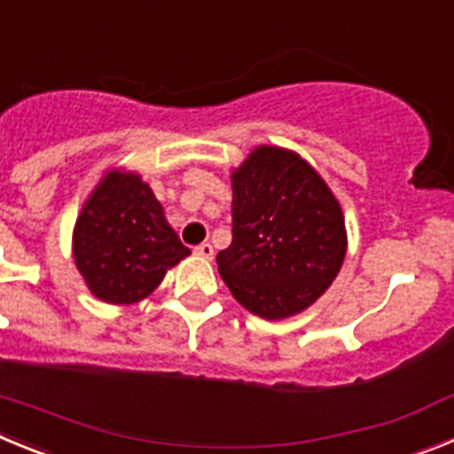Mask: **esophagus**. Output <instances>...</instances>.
I'll list each match as a JSON object with an SVG mask.
<instances>
[{
  "label": "esophagus",
  "mask_w": 454,
  "mask_h": 454,
  "mask_svg": "<svg viewBox=\"0 0 454 454\" xmlns=\"http://www.w3.org/2000/svg\"><path fill=\"white\" fill-rule=\"evenodd\" d=\"M195 254L202 256V259H214V246L211 243H202V246L195 247Z\"/></svg>",
  "instance_id": "1"
}]
</instances>
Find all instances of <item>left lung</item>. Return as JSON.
<instances>
[{
  "label": "left lung",
  "instance_id": "1",
  "mask_svg": "<svg viewBox=\"0 0 454 454\" xmlns=\"http://www.w3.org/2000/svg\"><path fill=\"white\" fill-rule=\"evenodd\" d=\"M231 246L218 272L247 311L295 316L339 275L348 250L339 200L300 154L259 145L231 172Z\"/></svg>",
  "mask_w": 454,
  "mask_h": 454
}]
</instances>
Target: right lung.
Instances as JSON below:
<instances>
[{"label":"right lung","instance_id":"right-lung-1","mask_svg":"<svg viewBox=\"0 0 454 454\" xmlns=\"http://www.w3.org/2000/svg\"><path fill=\"white\" fill-rule=\"evenodd\" d=\"M72 254L86 286L108 304H134L191 254L140 175L108 170L79 214Z\"/></svg>","mask_w":454,"mask_h":454}]
</instances>
